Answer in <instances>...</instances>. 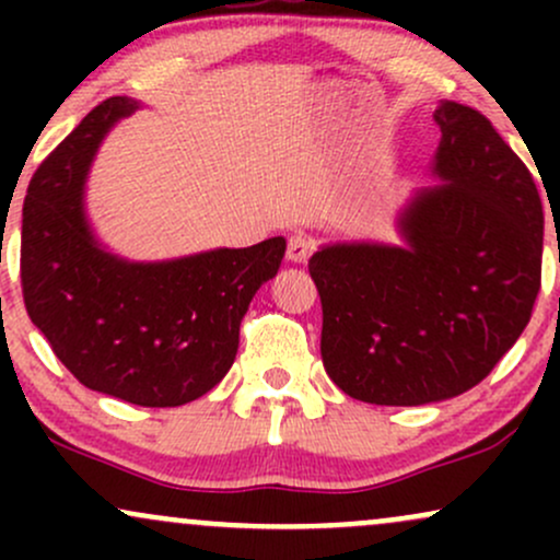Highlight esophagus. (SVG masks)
Returning a JSON list of instances; mask_svg holds the SVG:
<instances>
[{"label":"esophagus","mask_w":560,"mask_h":560,"mask_svg":"<svg viewBox=\"0 0 560 560\" xmlns=\"http://www.w3.org/2000/svg\"><path fill=\"white\" fill-rule=\"evenodd\" d=\"M311 253H313L311 236H305V234H292V236H289L287 260H292V262H305L307 258H311Z\"/></svg>","instance_id":"esophagus-1"}]
</instances>
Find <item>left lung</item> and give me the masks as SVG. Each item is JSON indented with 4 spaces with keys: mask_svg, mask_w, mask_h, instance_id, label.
<instances>
[{
    "mask_svg": "<svg viewBox=\"0 0 560 560\" xmlns=\"http://www.w3.org/2000/svg\"><path fill=\"white\" fill-rule=\"evenodd\" d=\"M442 139L397 215L402 244L339 242L313 253L320 358L345 395L440 402L516 345L542 273L545 215L532 173L474 107L440 102Z\"/></svg>",
    "mask_w": 560,
    "mask_h": 560,
    "instance_id": "1",
    "label": "left lung"
}]
</instances>
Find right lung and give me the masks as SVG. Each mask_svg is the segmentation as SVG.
<instances>
[{
	"instance_id": "right-lung-1",
	"label": "right lung",
	"mask_w": 560,
	"mask_h": 560,
	"mask_svg": "<svg viewBox=\"0 0 560 560\" xmlns=\"http://www.w3.org/2000/svg\"><path fill=\"white\" fill-rule=\"evenodd\" d=\"M139 110L110 96L38 165L23 202L25 311L83 387L144 408H176L229 374L255 292L279 273L287 240L137 262L94 236L83 205L102 139Z\"/></svg>"
}]
</instances>
